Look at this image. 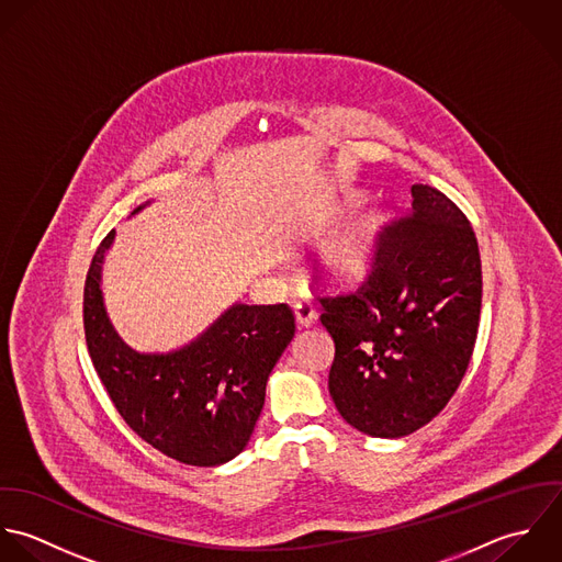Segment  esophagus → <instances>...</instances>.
Segmentation results:
<instances>
[{
  "instance_id": "34e87169",
  "label": "esophagus",
  "mask_w": 562,
  "mask_h": 562,
  "mask_svg": "<svg viewBox=\"0 0 562 562\" xmlns=\"http://www.w3.org/2000/svg\"><path fill=\"white\" fill-rule=\"evenodd\" d=\"M293 311H295V319L300 326H313L317 322V311H315L313 302H308V300L295 302Z\"/></svg>"
}]
</instances>
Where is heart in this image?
Here are the masks:
<instances>
[{
    "instance_id": "1",
    "label": "heart",
    "mask_w": 562,
    "mask_h": 562,
    "mask_svg": "<svg viewBox=\"0 0 562 562\" xmlns=\"http://www.w3.org/2000/svg\"><path fill=\"white\" fill-rule=\"evenodd\" d=\"M373 217H358L345 225L324 249V265L330 276L356 278L369 262L373 249Z\"/></svg>"
}]
</instances>
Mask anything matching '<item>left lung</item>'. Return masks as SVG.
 <instances>
[{"mask_svg":"<svg viewBox=\"0 0 562 562\" xmlns=\"http://www.w3.org/2000/svg\"><path fill=\"white\" fill-rule=\"evenodd\" d=\"M411 193V213L375 234L367 278L353 291L317 295L335 338L328 386L337 411L382 439L413 435L448 406L473 356L482 308L469 220L430 184Z\"/></svg>","mask_w":562,"mask_h":562,"instance_id":"obj_1","label":"left lung"}]
</instances>
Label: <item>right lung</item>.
I'll return each instance as SVG.
<instances>
[{
	"label": "right lung",
	"instance_id": "add662e5",
	"mask_svg": "<svg viewBox=\"0 0 562 562\" xmlns=\"http://www.w3.org/2000/svg\"><path fill=\"white\" fill-rule=\"evenodd\" d=\"M113 238L111 229L95 249L82 313L87 347L114 408L145 443L173 460L227 462L254 432L267 378L295 335L293 311L234 304L191 345L138 353L114 333L102 302L100 271Z\"/></svg>",
	"mask_w": 562,
	"mask_h": 562
}]
</instances>
